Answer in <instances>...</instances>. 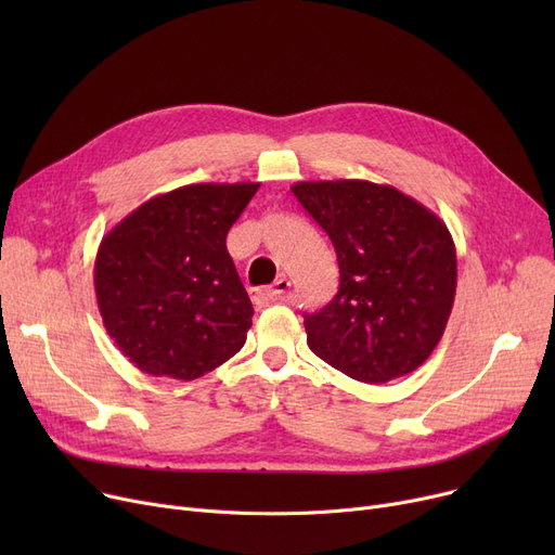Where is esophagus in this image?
Masks as SVG:
<instances>
[{"instance_id":"esophagus-1","label":"esophagus","mask_w":555,"mask_h":555,"mask_svg":"<svg viewBox=\"0 0 555 555\" xmlns=\"http://www.w3.org/2000/svg\"><path fill=\"white\" fill-rule=\"evenodd\" d=\"M289 293V281L285 276L276 279L270 287L266 289H251V299L256 304H262V301H276V299H283L285 295Z\"/></svg>"}]
</instances>
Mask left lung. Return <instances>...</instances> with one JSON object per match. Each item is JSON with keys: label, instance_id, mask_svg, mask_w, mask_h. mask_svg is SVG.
Wrapping results in <instances>:
<instances>
[{"label": "left lung", "instance_id": "obj_1", "mask_svg": "<svg viewBox=\"0 0 555 555\" xmlns=\"http://www.w3.org/2000/svg\"><path fill=\"white\" fill-rule=\"evenodd\" d=\"M301 207L339 262V289L304 314L308 346L348 377L383 385L416 371L441 341L456 293L448 227L393 186L299 182Z\"/></svg>", "mask_w": 555, "mask_h": 555}]
</instances>
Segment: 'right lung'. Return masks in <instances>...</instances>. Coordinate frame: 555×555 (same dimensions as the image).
Here are the masks:
<instances>
[{"label":"right lung","instance_id":"add662e5","mask_svg":"<svg viewBox=\"0 0 555 555\" xmlns=\"http://www.w3.org/2000/svg\"><path fill=\"white\" fill-rule=\"evenodd\" d=\"M260 184H191L149 199L103 238L94 287L119 351L141 371L195 380L236 356L254 308L227 233Z\"/></svg>","mask_w":555,"mask_h":555}]
</instances>
